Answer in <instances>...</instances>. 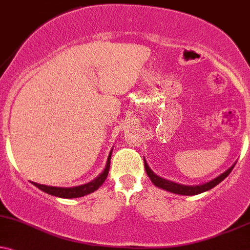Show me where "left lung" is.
Here are the masks:
<instances>
[{
  "instance_id": "left-lung-1",
  "label": "left lung",
  "mask_w": 250,
  "mask_h": 250,
  "mask_svg": "<svg viewBox=\"0 0 250 250\" xmlns=\"http://www.w3.org/2000/svg\"><path fill=\"white\" fill-rule=\"evenodd\" d=\"M144 165H145V169L146 173H147L148 178L151 179V181L153 183L155 186L159 187V188H163L167 190V192H172L174 194H181V195H196V194H200V193L206 192V190L212 189L213 187H215L216 185H219L224 180L225 178L228 177V174L231 172V169L234 168L235 164L233 166L229 167L227 171L220 174L219 177H216L213 180L208 181L206 184H202V185H198V186H187V185H181V184H177V183H173V181L166 180V179L158 177L155 173H153L151 168H149L147 163L146 160L144 159Z\"/></svg>"
}]
</instances>
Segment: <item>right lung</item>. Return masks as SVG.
Here are the masks:
<instances>
[{"label": "right lung", "instance_id": "right-lung-1", "mask_svg": "<svg viewBox=\"0 0 250 250\" xmlns=\"http://www.w3.org/2000/svg\"><path fill=\"white\" fill-rule=\"evenodd\" d=\"M111 154H112V149L110 151L108 154L106 166H105L104 171L98 175L96 179H93L90 183L81 185V186H75V187H54V186H46V185H41L37 183H32L37 188H40L43 192L48 193L50 195L58 196V198H64V199H73V198H81L90 193L95 192L102 186L103 183L105 181V179L107 178L108 171H110V161H111Z\"/></svg>", "mask_w": 250, "mask_h": 250}]
</instances>
